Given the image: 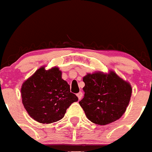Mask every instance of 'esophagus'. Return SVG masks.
<instances>
[{"label":"esophagus","mask_w":152,"mask_h":152,"mask_svg":"<svg viewBox=\"0 0 152 152\" xmlns=\"http://www.w3.org/2000/svg\"><path fill=\"white\" fill-rule=\"evenodd\" d=\"M77 98H78V99H79V100H81V99H83V94L82 93V92H79V93L77 94Z\"/></svg>","instance_id":"34e87169"}]
</instances>
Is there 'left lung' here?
I'll list each match as a JSON object with an SVG mask.
<instances>
[{
	"mask_svg": "<svg viewBox=\"0 0 152 152\" xmlns=\"http://www.w3.org/2000/svg\"><path fill=\"white\" fill-rule=\"evenodd\" d=\"M84 97L79 104L89 120L107 125L120 118L132 96V86L115 72H98L83 77Z\"/></svg>",
	"mask_w": 152,
	"mask_h": 152,
	"instance_id": "left-lung-1",
	"label": "left lung"
}]
</instances>
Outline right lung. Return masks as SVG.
I'll return each instance as SVG.
<instances>
[{
    "mask_svg": "<svg viewBox=\"0 0 152 152\" xmlns=\"http://www.w3.org/2000/svg\"><path fill=\"white\" fill-rule=\"evenodd\" d=\"M20 91L24 107L31 118L41 124L61 119L67 108L78 100L57 67L38 69L22 84Z\"/></svg>",
    "mask_w": 152,
    "mask_h": 152,
    "instance_id": "obj_1",
    "label": "right lung"
}]
</instances>
